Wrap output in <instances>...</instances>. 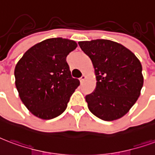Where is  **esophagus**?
Segmentation results:
<instances>
[{
	"instance_id": "1",
	"label": "esophagus",
	"mask_w": 155,
	"mask_h": 155,
	"mask_svg": "<svg viewBox=\"0 0 155 155\" xmlns=\"http://www.w3.org/2000/svg\"><path fill=\"white\" fill-rule=\"evenodd\" d=\"M85 79H86V76H85L84 74H83V75H82V76L80 78V81H81V84L84 83V80H85Z\"/></svg>"
}]
</instances>
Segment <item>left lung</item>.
Masks as SVG:
<instances>
[{
    "label": "left lung",
    "instance_id": "8db88e82",
    "mask_svg": "<svg viewBox=\"0 0 155 155\" xmlns=\"http://www.w3.org/2000/svg\"><path fill=\"white\" fill-rule=\"evenodd\" d=\"M78 43L92 61L97 81L94 91L85 96L89 111L104 121L121 118L140 94L141 63L132 51L111 40Z\"/></svg>",
    "mask_w": 155,
    "mask_h": 155
}]
</instances>
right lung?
Segmentation results:
<instances>
[{
    "label": "right lung",
    "mask_w": 155,
    "mask_h": 155,
    "mask_svg": "<svg viewBox=\"0 0 155 155\" xmlns=\"http://www.w3.org/2000/svg\"><path fill=\"white\" fill-rule=\"evenodd\" d=\"M76 47L73 40L48 38L30 48L16 64L15 77L19 98L37 117L49 120L61 115L80 85L66 61Z\"/></svg>",
    "instance_id": "right-lung-1"
}]
</instances>
